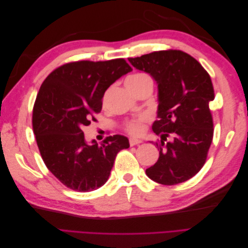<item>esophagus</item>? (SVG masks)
I'll use <instances>...</instances> for the list:
<instances>
[{
    "instance_id": "esophagus-1",
    "label": "esophagus",
    "mask_w": 248,
    "mask_h": 248,
    "mask_svg": "<svg viewBox=\"0 0 248 248\" xmlns=\"http://www.w3.org/2000/svg\"><path fill=\"white\" fill-rule=\"evenodd\" d=\"M140 142H141L140 140H137V139H130V140H129V145H130L131 147L140 145Z\"/></svg>"
}]
</instances>
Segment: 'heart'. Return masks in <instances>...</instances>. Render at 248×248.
<instances>
[{
  "label": "heart",
  "instance_id": "b5f03b06",
  "mask_svg": "<svg viewBox=\"0 0 248 248\" xmlns=\"http://www.w3.org/2000/svg\"><path fill=\"white\" fill-rule=\"evenodd\" d=\"M126 87L129 89V91L136 92L137 90L142 88L146 85L152 84V80L148 74L144 72H138L131 74L130 77L126 78ZM149 121V116L146 114L140 115L139 117L128 120L124 124V130L133 137H140L145 132L146 124Z\"/></svg>",
  "mask_w": 248,
  "mask_h": 248
}]
</instances>
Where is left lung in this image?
<instances>
[{"mask_svg": "<svg viewBox=\"0 0 248 248\" xmlns=\"http://www.w3.org/2000/svg\"><path fill=\"white\" fill-rule=\"evenodd\" d=\"M128 61L158 84V120L152 129L160 137L156 141L159 158L146 174L162 185L185 182L204 167L213 140L211 78L196 59L178 49L153 51Z\"/></svg>", "mask_w": 248, "mask_h": 248, "instance_id": "1", "label": "left lung"}]
</instances>
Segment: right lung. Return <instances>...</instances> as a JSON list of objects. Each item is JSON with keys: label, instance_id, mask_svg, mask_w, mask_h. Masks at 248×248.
<instances>
[{"label": "right lung", "instance_id": "obj_1", "mask_svg": "<svg viewBox=\"0 0 248 248\" xmlns=\"http://www.w3.org/2000/svg\"><path fill=\"white\" fill-rule=\"evenodd\" d=\"M131 70L124 59L77 61L58 67L42 82L33 108V131L43 162L68 188H99L118 152L129 148L128 139L119 134L101 145L88 144L82 128L97 121L108 88Z\"/></svg>", "mask_w": 248, "mask_h": 248}]
</instances>
